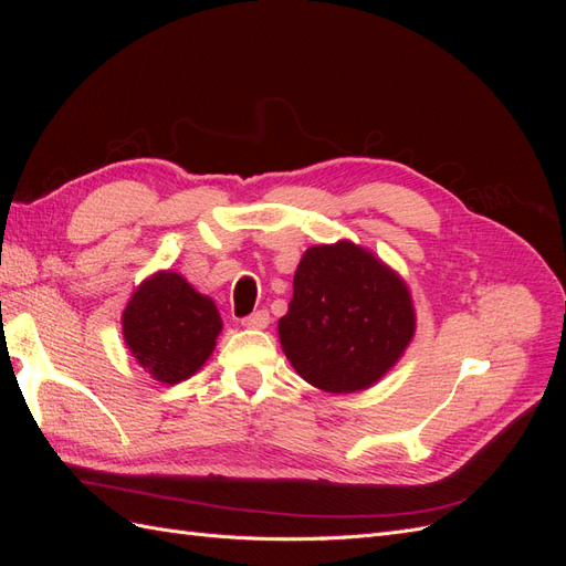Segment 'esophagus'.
I'll use <instances>...</instances> for the list:
<instances>
[{
  "label": "esophagus",
  "instance_id": "obj_1",
  "mask_svg": "<svg viewBox=\"0 0 566 566\" xmlns=\"http://www.w3.org/2000/svg\"><path fill=\"white\" fill-rule=\"evenodd\" d=\"M269 312L266 310H260V312H254V314H250L248 318H243V325L245 328H254V331H262V328H266L269 325Z\"/></svg>",
  "mask_w": 566,
  "mask_h": 566
}]
</instances>
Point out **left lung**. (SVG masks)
<instances>
[{"label": "left lung", "mask_w": 566, "mask_h": 566, "mask_svg": "<svg viewBox=\"0 0 566 566\" xmlns=\"http://www.w3.org/2000/svg\"><path fill=\"white\" fill-rule=\"evenodd\" d=\"M416 335L406 281L352 241L312 245L293 279L279 339L302 380L328 394L380 382Z\"/></svg>", "instance_id": "1"}]
</instances>
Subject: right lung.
Wrapping results in <instances>:
<instances>
[{
    "label": "right lung",
    "instance_id": "add662e5",
    "mask_svg": "<svg viewBox=\"0 0 566 566\" xmlns=\"http://www.w3.org/2000/svg\"><path fill=\"white\" fill-rule=\"evenodd\" d=\"M221 328L217 304L172 269L142 281L123 312L129 354L160 385H177L198 373L212 356Z\"/></svg>",
    "mask_w": 566,
    "mask_h": 566
}]
</instances>
